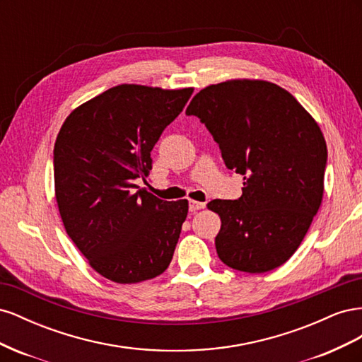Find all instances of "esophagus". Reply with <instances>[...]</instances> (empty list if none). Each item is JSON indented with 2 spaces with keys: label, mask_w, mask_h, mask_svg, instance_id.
Here are the masks:
<instances>
[{
  "label": "esophagus",
  "mask_w": 362,
  "mask_h": 362,
  "mask_svg": "<svg viewBox=\"0 0 362 362\" xmlns=\"http://www.w3.org/2000/svg\"><path fill=\"white\" fill-rule=\"evenodd\" d=\"M205 206V204L204 202H199V201H189V210L192 211V213H194V211H198V210H202V208Z\"/></svg>",
  "instance_id": "esophagus-1"
}]
</instances>
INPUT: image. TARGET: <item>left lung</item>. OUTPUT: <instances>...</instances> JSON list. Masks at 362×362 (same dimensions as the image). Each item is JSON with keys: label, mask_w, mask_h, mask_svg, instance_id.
<instances>
[{"label": "left lung", "mask_w": 362, "mask_h": 362, "mask_svg": "<svg viewBox=\"0 0 362 362\" xmlns=\"http://www.w3.org/2000/svg\"><path fill=\"white\" fill-rule=\"evenodd\" d=\"M185 115L201 119L225 166L245 180L238 199L208 202L222 221L218 258L246 273L282 266L322 204L327 149L320 127L291 93L261 80L208 86Z\"/></svg>", "instance_id": "obj_1"}]
</instances>
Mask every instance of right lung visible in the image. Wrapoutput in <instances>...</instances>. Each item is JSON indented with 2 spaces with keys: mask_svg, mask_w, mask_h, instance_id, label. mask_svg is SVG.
Segmentation results:
<instances>
[{
  "mask_svg": "<svg viewBox=\"0 0 362 362\" xmlns=\"http://www.w3.org/2000/svg\"><path fill=\"white\" fill-rule=\"evenodd\" d=\"M193 89L120 84L76 107L54 145L62 221L89 264L117 284L152 279L170 264L187 199L168 202L139 189L151 151Z\"/></svg>",
  "mask_w": 362,
  "mask_h": 362,
  "instance_id": "obj_1",
  "label": "right lung"
}]
</instances>
